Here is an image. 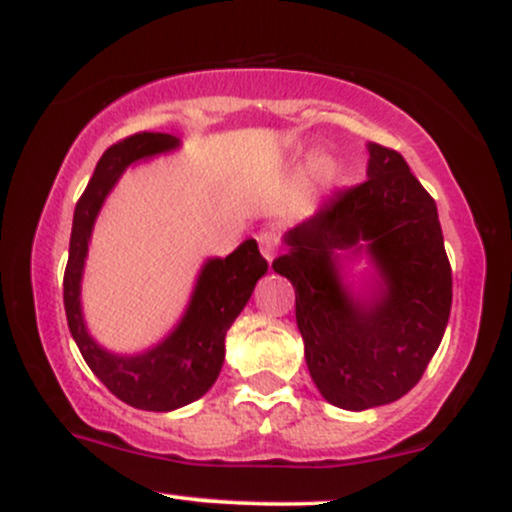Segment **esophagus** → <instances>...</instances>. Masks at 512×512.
Listing matches in <instances>:
<instances>
[{
  "label": "esophagus",
  "instance_id": "esophagus-1",
  "mask_svg": "<svg viewBox=\"0 0 512 512\" xmlns=\"http://www.w3.org/2000/svg\"><path fill=\"white\" fill-rule=\"evenodd\" d=\"M257 243H260L264 260L272 262L274 255H276V233H274V228H262V231L257 233Z\"/></svg>",
  "mask_w": 512,
  "mask_h": 512
}]
</instances>
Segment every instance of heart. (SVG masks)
<instances>
[{
  "mask_svg": "<svg viewBox=\"0 0 512 512\" xmlns=\"http://www.w3.org/2000/svg\"><path fill=\"white\" fill-rule=\"evenodd\" d=\"M317 178L322 180V185H332L337 180V163L327 161V158L317 163Z\"/></svg>",
  "mask_w": 512,
  "mask_h": 512,
  "instance_id": "heart-1",
  "label": "heart"
}]
</instances>
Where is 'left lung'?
Here are the masks:
<instances>
[{
  "instance_id": "1",
  "label": "left lung",
  "mask_w": 512,
  "mask_h": 512,
  "mask_svg": "<svg viewBox=\"0 0 512 512\" xmlns=\"http://www.w3.org/2000/svg\"><path fill=\"white\" fill-rule=\"evenodd\" d=\"M368 154V178L291 228L272 264L296 289L310 378L349 411L383 407L419 383L452 305L436 202L397 151L368 144ZM358 254L374 264L366 294L343 281V262Z\"/></svg>"
}]
</instances>
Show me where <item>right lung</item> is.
I'll return each mask as SVG.
<instances>
[{"label":"right lung","mask_w":512,"mask_h":512,"mask_svg":"<svg viewBox=\"0 0 512 512\" xmlns=\"http://www.w3.org/2000/svg\"><path fill=\"white\" fill-rule=\"evenodd\" d=\"M180 142L173 134L139 132L110 146L101 156L84 195L76 202L69 262L64 272V310L81 356L96 378L129 407L173 411L195 402L219 378L226 356V332L250 301L267 260L255 240H245L228 257H211L197 276L185 315L163 342L142 354H113L86 330L81 310V276L93 223L120 175L137 161L168 154Z\"/></svg>","instance_id":"add662e5"}]
</instances>
